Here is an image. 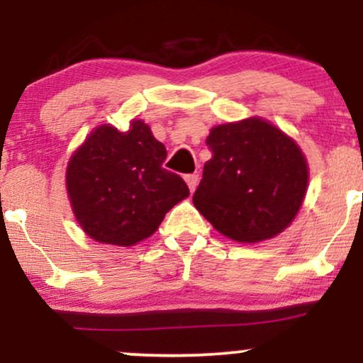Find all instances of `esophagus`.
<instances>
[{
    "instance_id": "34e87169",
    "label": "esophagus",
    "mask_w": 363,
    "mask_h": 363,
    "mask_svg": "<svg viewBox=\"0 0 363 363\" xmlns=\"http://www.w3.org/2000/svg\"><path fill=\"white\" fill-rule=\"evenodd\" d=\"M184 179H186L187 186H189L191 193H194L196 186H198V181H199V176H198V174H187V176H186Z\"/></svg>"
}]
</instances>
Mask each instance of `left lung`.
Instances as JSON below:
<instances>
[{
	"label": "left lung",
	"mask_w": 363,
	"mask_h": 363,
	"mask_svg": "<svg viewBox=\"0 0 363 363\" xmlns=\"http://www.w3.org/2000/svg\"><path fill=\"white\" fill-rule=\"evenodd\" d=\"M206 145L211 158L193 196L199 213L237 242H259L285 230L309 179L295 141L252 118L213 128Z\"/></svg>",
	"instance_id": "left-lung-1"
}]
</instances>
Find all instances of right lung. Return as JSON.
I'll return each instance as SVG.
<instances>
[{
	"label": "right lung",
	"instance_id": "1",
	"mask_svg": "<svg viewBox=\"0 0 363 363\" xmlns=\"http://www.w3.org/2000/svg\"><path fill=\"white\" fill-rule=\"evenodd\" d=\"M167 150L143 121L129 131L97 128L77 150L66 187L78 223L104 244L133 245L157 230L172 206L189 196L181 176L162 167Z\"/></svg>",
	"mask_w": 363,
	"mask_h": 363
}]
</instances>
